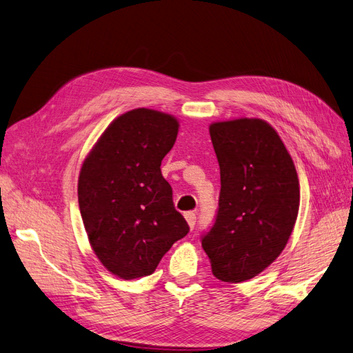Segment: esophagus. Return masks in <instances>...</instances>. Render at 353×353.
<instances>
[{
	"label": "esophagus",
	"instance_id": "obj_1",
	"mask_svg": "<svg viewBox=\"0 0 353 353\" xmlns=\"http://www.w3.org/2000/svg\"><path fill=\"white\" fill-rule=\"evenodd\" d=\"M184 217H185V220L188 223V226H190V229L193 230L194 225H196V214L193 211H188V212L184 214Z\"/></svg>",
	"mask_w": 353,
	"mask_h": 353
}]
</instances>
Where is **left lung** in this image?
Wrapping results in <instances>:
<instances>
[{"label":"left lung","instance_id":"obj_1","mask_svg":"<svg viewBox=\"0 0 353 353\" xmlns=\"http://www.w3.org/2000/svg\"><path fill=\"white\" fill-rule=\"evenodd\" d=\"M220 166L219 208L201 243L221 281L250 280L277 259L299 208L298 175L277 132L262 119L210 127Z\"/></svg>","mask_w":353,"mask_h":353}]
</instances>
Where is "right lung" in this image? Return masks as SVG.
<instances>
[{
    "instance_id": "1",
    "label": "right lung",
    "mask_w": 353,
    "mask_h": 353,
    "mask_svg": "<svg viewBox=\"0 0 353 353\" xmlns=\"http://www.w3.org/2000/svg\"><path fill=\"white\" fill-rule=\"evenodd\" d=\"M178 121L151 109L118 117L85 159L77 199L90 244L115 276H150L190 228L172 199L160 165Z\"/></svg>"
}]
</instances>
